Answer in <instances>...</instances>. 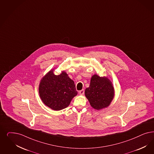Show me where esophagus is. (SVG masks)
<instances>
[{"label": "esophagus", "mask_w": 154, "mask_h": 154, "mask_svg": "<svg viewBox=\"0 0 154 154\" xmlns=\"http://www.w3.org/2000/svg\"><path fill=\"white\" fill-rule=\"evenodd\" d=\"M84 93H85V90H84V89L79 91V94H80V95H84Z\"/></svg>", "instance_id": "1"}]
</instances>
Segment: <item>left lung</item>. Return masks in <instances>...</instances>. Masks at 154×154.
Masks as SVG:
<instances>
[{
  "mask_svg": "<svg viewBox=\"0 0 154 154\" xmlns=\"http://www.w3.org/2000/svg\"><path fill=\"white\" fill-rule=\"evenodd\" d=\"M85 94L90 105L95 109L100 110L110 104L114 90L108 79L94 74L91 77L89 87L85 89Z\"/></svg>",
  "mask_w": 154,
  "mask_h": 154,
  "instance_id": "8db88e82",
  "label": "left lung"
}]
</instances>
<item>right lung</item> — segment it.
<instances>
[{
	"mask_svg": "<svg viewBox=\"0 0 154 154\" xmlns=\"http://www.w3.org/2000/svg\"><path fill=\"white\" fill-rule=\"evenodd\" d=\"M38 92L44 103L54 110H60L69 106L77 94L74 81L63 72L60 75L51 70L41 80Z\"/></svg>",
	"mask_w": 154,
	"mask_h": 154,
	"instance_id": "obj_1",
	"label": "right lung"
}]
</instances>
